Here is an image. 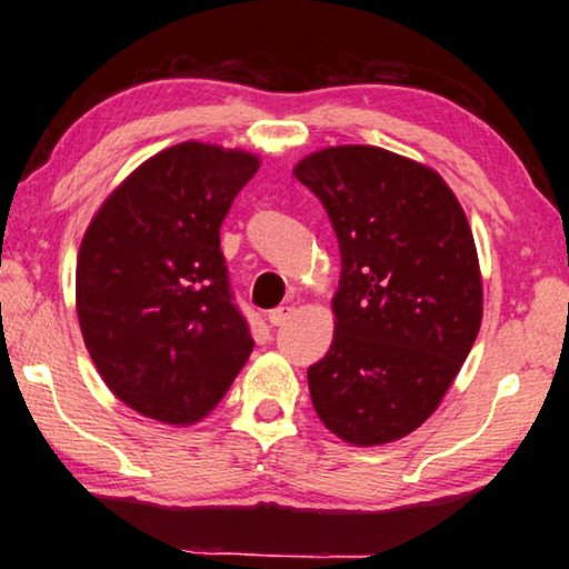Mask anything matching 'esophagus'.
Here are the masks:
<instances>
[{"label": "esophagus", "mask_w": 569, "mask_h": 569, "mask_svg": "<svg viewBox=\"0 0 569 569\" xmlns=\"http://www.w3.org/2000/svg\"><path fill=\"white\" fill-rule=\"evenodd\" d=\"M291 316H293V306H278L268 313V321H271V326H283Z\"/></svg>", "instance_id": "esophagus-1"}]
</instances>
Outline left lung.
Wrapping results in <instances>:
<instances>
[{"mask_svg": "<svg viewBox=\"0 0 569 569\" xmlns=\"http://www.w3.org/2000/svg\"><path fill=\"white\" fill-rule=\"evenodd\" d=\"M293 176L323 203L341 250L333 341L308 369L313 409L349 445H389L437 411L475 346V236L437 170L383 148H323Z\"/></svg>", "mask_w": 569, "mask_h": 569, "instance_id": "left-lung-1", "label": "left lung"}]
</instances>
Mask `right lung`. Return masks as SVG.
I'll list each match as a JSON object with an SVG mask.
<instances>
[{"instance_id": "right-lung-1", "label": "right lung", "mask_w": 569, "mask_h": 569, "mask_svg": "<svg viewBox=\"0 0 569 569\" xmlns=\"http://www.w3.org/2000/svg\"><path fill=\"white\" fill-rule=\"evenodd\" d=\"M261 168L246 150L188 140L114 188L77 256V319L122 403L186 427L208 417L253 339L233 303L220 223Z\"/></svg>"}]
</instances>
